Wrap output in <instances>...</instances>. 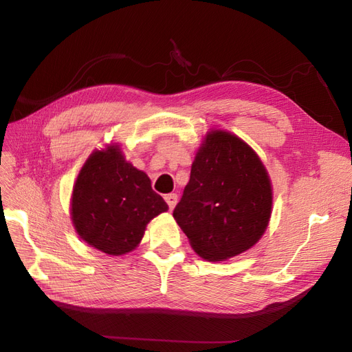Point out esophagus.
Here are the masks:
<instances>
[{
	"instance_id": "1",
	"label": "esophagus",
	"mask_w": 352,
	"mask_h": 352,
	"mask_svg": "<svg viewBox=\"0 0 352 352\" xmlns=\"http://www.w3.org/2000/svg\"><path fill=\"white\" fill-rule=\"evenodd\" d=\"M164 199H166V202L168 204V208H170V210H173L175 206L177 204V195H176V194H167V195L164 197Z\"/></svg>"
}]
</instances>
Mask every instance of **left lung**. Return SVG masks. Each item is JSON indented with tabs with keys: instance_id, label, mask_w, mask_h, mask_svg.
Returning a JSON list of instances; mask_svg holds the SVG:
<instances>
[{
	"instance_id": "obj_1",
	"label": "left lung",
	"mask_w": 352,
	"mask_h": 352,
	"mask_svg": "<svg viewBox=\"0 0 352 352\" xmlns=\"http://www.w3.org/2000/svg\"><path fill=\"white\" fill-rule=\"evenodd\" d=\"M272 207V180L258 154L235 133L207 132L173 211L192 250L207 261L248 251L267 229Z\"/></svg>"
}]
</instances>
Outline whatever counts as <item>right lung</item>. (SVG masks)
Wrapping results in <instances>:
<instances>
[{
    "mask_svg": "<svg viewBox=\"0 0 352 352\" xmlns=\"http://www.w3.org/2000/svg\"><path fill=\"white\" fill-rule=\"evenodd\" d=\"M167 210L150 177L126 162L119 144L91 153L70 198V217L79 238L116 257L133 251L148 223Z\"/></svg>",
    "mask_w": 352,
    "mask_h": 352,
    "instance_id": "obj_1",
    "label": "right lung"
}]
</instances>
